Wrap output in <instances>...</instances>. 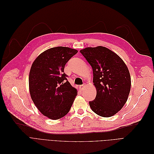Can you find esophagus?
<instances>
[{"label": "esophagus", "instance_id": "1", "mask_svg": "<svg viewBox=\"0 0 154 154\" xmlns=\"http://www.w3.org/2000/svg\"><path fill=\"white\" fill-rule=\"evenodd\" d=\"M85 85H81L80 86V89H81L82 91H83V88H85Z\"/></svg>", "mask_w": 154, "mask_h": 154}]
</instances>
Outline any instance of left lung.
<instances>
[{
  "label": "left lung",
  "instance_id": "left-lung-1",
  "mask_svg": "<svg viewBox=\"0 0 154 154\" xmlns=\"http://www.w3.org/2000/svg\"><path fill=\"white\" fill-rule=\"evenodd\" d=\"M93 70L95 99L89 101L93 112L102 117H111L127 101L131 87L128 69L123 60L113 51L102 46L80 51Z\"/></svg>",
  "mask_w": 154,
  "mask_h": 154
}]
</instances>
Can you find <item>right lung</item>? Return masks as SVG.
<instances>
[{
    "mask_svg": "<svg viewBox=\"0 0 154 154\" xmlns=\"http://www.w3.org/2000/svg\"><path fill=\"white\" fill-rule=\"evenodd\" d=\"M78 51L56 47L41 53L33 62L29 76V92L40 112L56 120L66 116L77 96L68 82L65 66Z\"/></svg>",
    "mask_w": 154,
    "mask_h": 154,
    "instance_id": "obj_1",
    "label": "right lung"
}]
</instances>
